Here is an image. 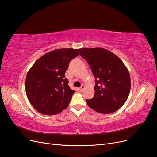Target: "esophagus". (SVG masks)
<instances>
[{"instance_id": "1", "label": "esophagus", "mask_w": 157, "mask_h": 157, "mask_svg": "<svg viewBox=\"0 0 157 157\" xmlns=\"http://www.w3.org/2000/svg\"><path fill=\"white\" fill-rule=\"evenodd\" d=\"M84 88H85V86H84V85H82V86H81V87H80V88H79V90H80V92H82V91H83V90H84Z\"/></svg>"}]
</instances>
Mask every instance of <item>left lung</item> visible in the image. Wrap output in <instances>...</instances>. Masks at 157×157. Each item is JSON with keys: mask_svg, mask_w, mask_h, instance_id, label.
Masks as SVG:
<instances>
[{"mask_svg": "<svg viewBox=\"0 0 157 157\" xmlns=\"http://www.w3.org/2000/svg\"><path fill=\"white\" fill-rule=\"evenodd\" d=\"M95 77V94L86 99L88 105L103 114L117 111L129 96L131 86L130 73L122 60L115 54L101 48L79 49Z\"/></svg>", "mask_w": 157, "mask_h": 157, "instance_id": "obj_1", "label": "left lung"}]
</instances>
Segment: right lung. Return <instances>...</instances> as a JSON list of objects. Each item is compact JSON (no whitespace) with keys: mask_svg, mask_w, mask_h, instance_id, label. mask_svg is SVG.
<instances>
[{"mask_svg":"<svg viewBox=\"0 0 157 157\" xmlns=\"http://www.w3.org/2000/svg\"><path fill=\"white\" fill-rule=\"evenodd\" d=\"M78 54V49L52 50L41 56L28 71L25 92L38 112L57 115L68 107L75 91L69 86L65 73L70 61Z\"/></svg>","mask_w":157,"mask_h":157,"instance_id":"add662e5","label":"right lung"}]
</instances>
